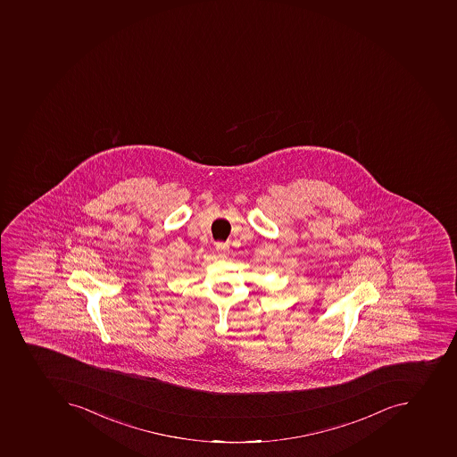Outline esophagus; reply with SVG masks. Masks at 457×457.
Wrapping results in <instances>:
<instances>
[{
	"mask_svg": "<svg viewBox=\"0 0 457 457\" xmlns=\"http://www.w3.org/2000/svg\"><path fill=\"white\" fill-rule=\"evenodd\" d=\"M216 250L220 257H227V254H228V245H224V243H217Z\"/></svg>",
	"mask_w": 457,
	"mask_h": 457,
	"instance_id": "34e87169",
	"label": "esophagus"
}]
</instances>
